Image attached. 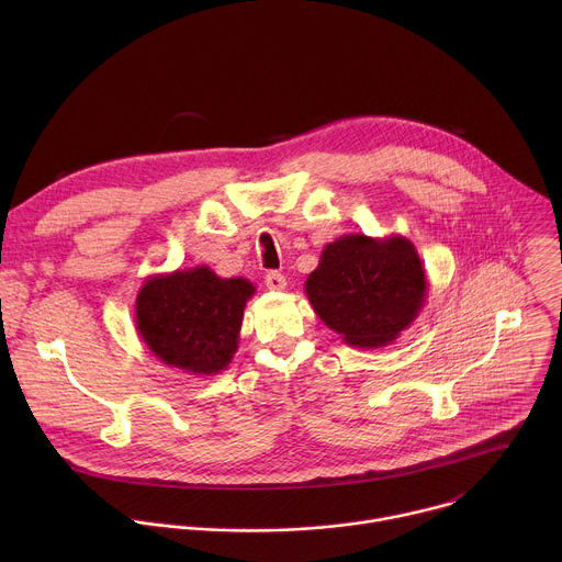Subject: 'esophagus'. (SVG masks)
I'll return each mask as SVG.
<instances>
[{
	"mask_svg": "<svg viewBox=\"0 0 562 562\" xmlns=\"http://www.w3.org/2000/svg\"><path fill=\"white\" fill-rule=\"evenodd\" d=\"M265 284L271 291H284L286 289V278L280 271H269L267 278H265Z\"/></svg>",
	"mask_w": 562,
	"mask_h": 562,
	"instance_id": "34e87169",
	"label": "esophagus"
}]
</instances>
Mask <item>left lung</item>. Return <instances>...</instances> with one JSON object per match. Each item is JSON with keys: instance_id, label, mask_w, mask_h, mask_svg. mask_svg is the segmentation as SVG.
Instances as JSON below:
<instances>
[{"instance_id": "obj_1", "label": "left lung", "mask_w": 562, "mask_h": 562, "mask_svg": "<svg viewBox=\"0 0 562 562\" xmlns=\"http://www.w3.org/2000/svg\"><path fill=\"white\" fill-rule=\"evenodd\" d=\"M304 291L317 317L349 347L380 349L418 317L427 273L412 239L349 233L323 249Z\"/></svg>"}]
</instances>
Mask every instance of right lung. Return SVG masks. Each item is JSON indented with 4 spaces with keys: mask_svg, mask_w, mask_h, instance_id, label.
<instances>
[{
    "mask_svg": "<svg viewBox=\"0 0 562 562\" xmlns=\"http://www.w3.org/2000/svg\"><path fill=\"white\" fill-rule=\"evenodd\" d=\"M254 293L247 278H220L204 265L157 273L135 297V329L159 362L191 375H215L237 351Z\"/></svg>",
    "mask_w": 562,
    "mask_h": 562,
    "instance_id": "right-lung-1",
    "label": "right lung"
}]
</instances>
